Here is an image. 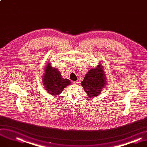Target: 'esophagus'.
<instances>
[{
    "instance_id": "34e87169",
    "label": "esophagus",
    "mask_w": 147,
    "mask_h": 147,
    "mask_svg": "<svg viewBox=\"0 0 147 147\" xmlns=\"http://www.w3.org/2000/svg\"><path fill=\"white\" fill-rule=\"evenodd\" d=\"M78 81H72V83H73L74 84H78Z\"/></svg>"
}]
</instances>
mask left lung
<instances>
[{
	"instance_id": "left-lung-1",
	"label": "left lung",
	"mask_w": 147,
	"mask_h": 147,
	"mask_svg": "<svg viewBox=\"0 0 147 147\" xmlns=\"http://www.w3.org/2000/svg\"><path fill=\"white\" fill-rule=\"evenodd\" d=\"M103 70V66L99 63L96 68L91 69L87 73L81 82V86L90 98L98 96L106 85V78Z\"/></svg>"
}]
</instances>
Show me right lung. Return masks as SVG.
<instances>
[{
    "instance_id": "add662e5",
    "label": "right lung",
    "mask_w": 147,
    "mask_h": 147,
    "mask_svg": "<svg viewBox=\"0 0 147 147\" xmlns=\"http://www.w3.org/2000/svg\"><path fill=\"white\" fill-rule=\"evenodd\" d=\"M44 88L49 95L57 96L60 95L66 87L70 84L68 79H64L58 69L52 67L48 63L45 68L43 78Z\"/></svg>"
}]
</instances>
